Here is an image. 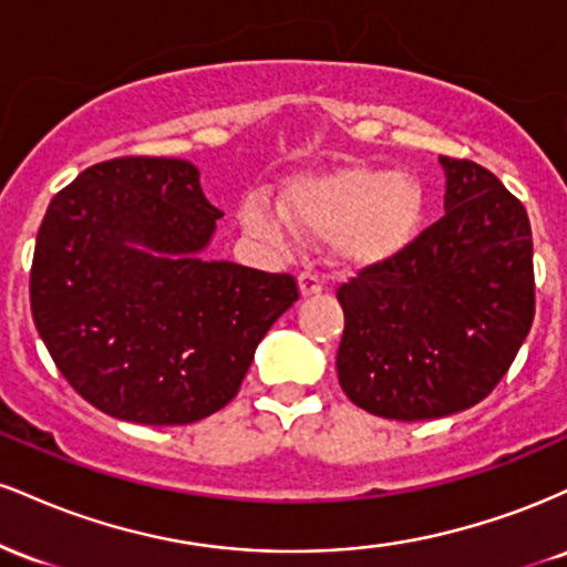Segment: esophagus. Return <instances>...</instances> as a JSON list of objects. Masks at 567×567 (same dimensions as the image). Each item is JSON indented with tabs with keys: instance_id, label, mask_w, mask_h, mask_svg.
Returning <instances> with one entry per match:
<instances>
[{
	"instance_id": "esophagus-1",
	"label": "esophagus",
	"mask_w": 567,
	"mask_h": 567,
	"mask_svg": "<svg viewBox=\"0 0 567 567\" xmlns=\"http://www.w3.org/2000/svg\"><path fill=\"white\" fill-rule=\"evenodd\" d=\"M298 288H301L303 298L317 296V292H322V279L317 277L315 271H301V275H298Z\"/></svg>"
}]
</instances>
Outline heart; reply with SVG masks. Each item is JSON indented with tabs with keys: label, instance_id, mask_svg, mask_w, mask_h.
Returning <instances> with one entry per match:
<instances>
[{
	"label": "heart",
	"instance_id": "1",
	"mask_svg": "<svg viewBox=\"0 0 567 567\" xmlns=\"http://www.w3.org/2000/svg\"><path fill=\"white\" fill-rule=\"evenodd\" d=\"M424 218V192L408 173L375 167L338 171L298 178L282 197V216L258 202L243 207V224L266 239L285 243L288 226L333 239L338 261L375 266L400 256L413 243Z\"/></svg>",
	"mask_w": 567,
	"mask_h": 567
}]
</instances>
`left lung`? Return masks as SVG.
<instances>
[{"instance_id":"1","label":"left lung","mask_w":567,"mask_h":567,"mask_svg":"<svg viewBox=\"0 0 567 567\" xmlns=\"http://www.w3.org/2000/svg\"><path fill=\"white\" fill-rule=\"evenodd\" d=\"M445 216L338 288V383L381 419L429 421L485 400L536 315L523 202L470 159L440 157Z\"/></svg>"}]
</instances>
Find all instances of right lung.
Masks as SVG:
<instances>
[{"label": "right lung", "mask_w": 567, "mask_h": 567, "mask_svg": "<svg viewBox=\"0 0 567 567\" xmlns=\"http://www.w3.org/2000/svg\"><path fill=\"white\" fill-rule=\"evenodd\" d=\"M220 216L197 167L165 157L97 162L50 202L31 264V315L90 405L175 426L239 392L266 330L298 301V282L205 261Z\"/></svg>", "instance_id": "add662e5"}]
</instances>
